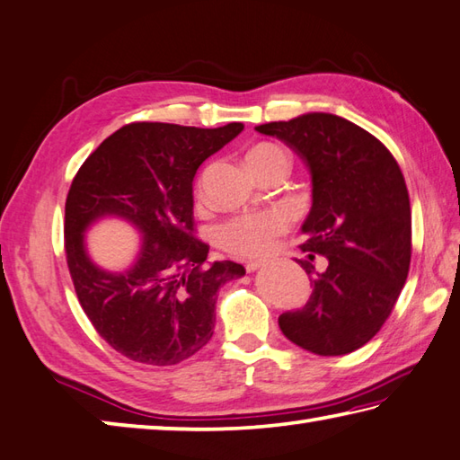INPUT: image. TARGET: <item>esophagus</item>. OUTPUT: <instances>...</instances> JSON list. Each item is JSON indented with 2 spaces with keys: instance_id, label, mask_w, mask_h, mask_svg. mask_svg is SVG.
<instances>
[{
  "instance_id": "1",
  "label": "esophagus",
  "mask_w": 460,
  "mask_h": 460,
  "mask_svg": "<svg viewBox=\"0 0 460 460\" xmlns=\"http://www.w3.org/2000/svg\"><path fill=\"white\" fill-rule=\"evenodd\" d=\"M263 265V261H247V265H245V270L249 271V273H253V271H257L259 267Z\"/></svg>"
}]
</instances>
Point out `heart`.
Masks as SVG:
<instances>
[{
	"instance_id": "heart-1",
	"label": "heart",
	"mask_w": 460,
	"mask_h": 460,
	"mask_svg": "<svg viewBox=\"0 0 460 460\" xmlns=\"http://www.w3.org/2000/svg\"><path fill=\"white\" fill-rule=\"evenodd\" d=\"M288 161L286 150L273 143H259L247 150V164L257 171L270 161ZM197 195H203V182H199ZM291 227V215L286 208H265V211L233 217L217 229V241L223 249L237 257H265L270 255L278 239Z\"/></svg>"
}]
</instances>
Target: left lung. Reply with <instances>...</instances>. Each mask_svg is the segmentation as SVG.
Returning <instances> with one entry per match:
<instances>
[{
    "label": "left lung",
    "mask_w": 460,
    "mask_h": 460,
    "mask_svg": "<svg viewBox=\"0 0 460 460\" xmlns=\"http://www.w3.org/2000/svg\"><path fill=\"white\" fill-rule=\"evenodd\" d=\"M257 132L278 137L312 172V211L302 252L328 259L310 279L302 310L279 315L289 341L317 356H344L376 336L394 310L412 255L411 199L390 150L341 116L310 112L267 122ZM302 263L307 275L310 261Z\"/></svg>",
    "instance_id": "left-lung-1"
}]
</instances>
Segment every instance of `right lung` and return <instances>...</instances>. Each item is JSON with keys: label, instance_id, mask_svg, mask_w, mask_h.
<instances>
[{"label": "right lung", "instance_id": "right-lung-1", "mask_svg": "<svg viewBox=\"0 0 460 460\" xmlns=\"http://www.w3.org/2000/svg\"><path fill=\"white\" fill-rule=\"evenodd\" d=\"M241 130V122H132L108 137L72 181L64 249L74 289L100 338L132 362L172 366L197 354L213 336L217 291L245 275L235 261L207 263L208 245L193 219L197 169ZM100 216H120L144 233L130 270H100L87 257L84 231Z\"/></svg>", "mask_w": 460, "mask_h": 460}]
</instances>
